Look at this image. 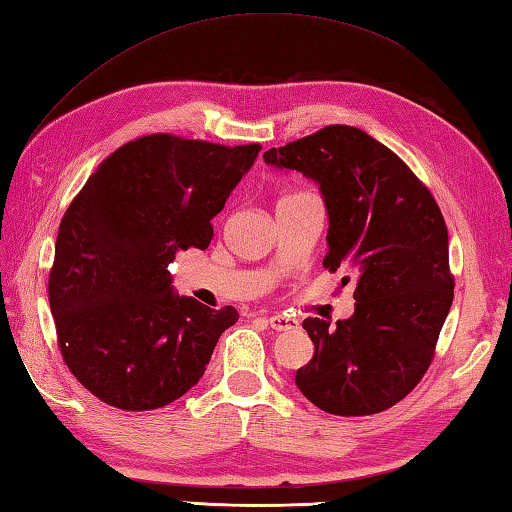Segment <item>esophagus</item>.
<instances>
[{
    "mask_svg": "<svg viewBox=\"0 0 512 512\" xmlns=\"http://www.w3.org/2000/svg\"><path fill=\"white\" fill-rule=\"evenodd\" d=\"M267 324L274 328V331H298L300 322L291 315H271L267 317Z\"/></svg>",
    "mask_w": 512,
    "mask_h": 512,
    "instance_id": "esophagus-1",
    "label": "esophagus"
}]
</instances>
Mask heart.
Here are the masks:
<instances>
[{
  "label": "heart",
  "instance_id": "1",
  "mask_svg": "<svg viewBox=\"0 0 512 512\" xmlns=\"http://www.w3.org/2000/svg\"><path fill=\"white\" fill-rule=\"evenodd\" d=\"M295 195H302V192H295ZM295 195H285V197H280L278 201H282V199H289V197H295Z\"/></svg>",
  "mask_w": 512,
  "mask_h": 512
}]
</instances>
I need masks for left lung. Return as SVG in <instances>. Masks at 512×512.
<instances>
[{"label": "left lung", "mask_w": 512, "mask_h": 512, "mask_svg": "<svg viewBox=\"0 0 512 512\" xmlns=\"http://www.w3.org/2000/svg\"><path fill=\"white\" fill-rule=\"evenodd\" d=\"M263 157L320 184L328 212L322 265L346 267L357 282L348 320L335 328L320 317L302 322L315 352L295 372V385L328 414L388 410L423 379L453 302L449 234L438 203L399 155L346 124Z\"/></svg>", "instance_id": "obj_1"}]
</instances>
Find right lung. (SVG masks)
<instances>
[{"mask_svg":"<svg viewBox=\"0 0 512 512\" xmlns=\"http://www.w3.org/2000/svg\"><path fill=\"white\" fill-rule=\"evenodd\" d=\"M258 151L144 135L113 151L65 210L50 309L67 368L100 401L157 410L203 377L238 313L179 298L168 265L210 245L212 219Z\"/></svg>","mask_w":512,"mask_h":512,"instance_id":"1","label":"right lung"}]
</instances>
